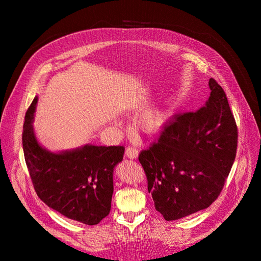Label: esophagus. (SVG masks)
I'll return each instance as SVG.
<instances>
[{
	"label": "esophagus",
	"mask_w": 261,
	"mask_h": 261,
	"mask_svg": "<svg viewBox=\"0 0 261 261\" xmlns=\"http://www.w3.org/2000/svg\"><path fill=\"white\" fill-rule=\"evenodd\" d=\"M138 154H139V151H138L136 148H134V147H127L126 148V150H125V157L126 158L136 159L138 157Z\"/></svg>",
	"instance_id": "esophagus-1"
}]
</instances>
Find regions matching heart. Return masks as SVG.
Instances as JSON below:
<instances>
[{"label":"heart","mask_w":261,"mask_h":261,"mask_svg":"<svg viewBox=\"0 0 261 261\" xmlns=\"http://www.w3.org/2000/svg\"><path fill=\"white\" fill-rule=\"evenodd\" d=\"M167 123V115L162 111H151L142 116L140 125L149 135H157Z\"/></svg>","instance_id":"1"}]
</instances>
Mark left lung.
I'll use <instances>...</instances> for the list:
<instances>
[{
  "label": "left lung",
  "instance_id": "1",
  "mask_svg": "<svg viewBox=\"0 0 261 261\" xmlns=\"http://www.w3.org/2000/svg\"><path fill=\"white\" fill-rule=\"evenodd\" d=\"M208 86L205 107L175 116L139 154L154 207L167 221L208 207L236 159L238 129L228 98L215 80Z\"/></svg>",
  "mask_w": 261,
  "mask_h": 261
}]
</instances>
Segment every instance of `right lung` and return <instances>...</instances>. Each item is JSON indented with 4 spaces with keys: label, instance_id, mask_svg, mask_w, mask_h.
I'll use <instances>...</instances> for the list:
<instances>
[{
    "label": "right lung",
    "instance_id": "right-lung-1",
    "mask_svg": "<svg viewBox=\"0 0 261 261\" xmlns=\"http://www.w3.org/2000/svg\"><path fill=\"white\" fill-rule=\"evenodd\" d=\"M37 102L38 96L27 111L22 134L25 164L37 195L66 218L95 225L110 213L113 170L123 159L124 147L85 145L49 151L33 130Z\"/></svg>",
    "mask_w": 261,
    "mask_h": 261
}]
</instances>
